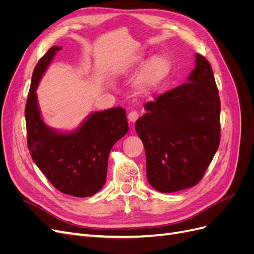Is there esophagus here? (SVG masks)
<instances>
[{
  "mask_svg": "<svg viewBox=\"0 0 254 254\" xmlns=\"http://www.w3.org/2000/svg\"><path fill=\"white\" fill-rule=\"evenodd\" d=\"M137 119H139V112L135 111V110L129 112V114H128V120H129V122L134 123Z\"/></svg>",
  "mask_w": 254,
  "mask_h": 254,
  "instance_id": "34e87169",
  "label": "esophagus"
}]
</instances>
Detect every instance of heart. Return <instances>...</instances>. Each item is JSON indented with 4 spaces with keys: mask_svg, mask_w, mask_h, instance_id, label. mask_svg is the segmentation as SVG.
Listing matches in <instances>:
<instances>
[{
    "mask_svg": "<svg viewBox=\"0 0 254 254\" xmlns=\"http://www.w3.org/2000/svg\"><path fill=\"white\" fill-rule=\"evenodd\" d=\"M144 54H136L126 60L123 64L122 71H127L130 68L139 66L144 63ZM172 61L170 57L164 54H158V55L149 58L146 64L141 68V71L135 79L136 89L141 93H150L157 90L172 72Z\"/></svg>",
    "mask_w": 254,
    "mask_h": 254,
    "instance_id": "heart-1",
    "label": "heart"
}]
</instances>
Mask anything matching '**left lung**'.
Returning <instances> with one entry per match:
<instances>
[{"mask_svg": "<svg viewBox=\"0 0 254 254\" xmlns=\"http://www.w3.org/2000/svg\"><path fill=\"white\" fill-rule=\"evenodd\" d=\"M189 82L144 106L135 123L144 144L146 175L162 193L186 190L201 180L220 142V99L209 61L196 54Z\"/></svg>", "mask_w": 254, "mask_h": 254, "instance_id": "1", "label": "left lung"}]
</instances>
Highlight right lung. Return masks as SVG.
I'll list each match as a JSON object with an SVG mask.
<instances>
[{"label":"right lung","mask_w":254,"mask_h":254,"mask_svg":"<svg viewBox=\"0 0 254 254\" xmlns=\"http://www.w3.org/2000/svg\"><path fill=\"white\" fill-rule=\"evenodd\" d=\"M60 47H53L38 61L25 106L27 147L34 162L61 193L74 197L96 194L106 182L112 146L128 132L122 107L91 113L73 132L61 133L42 121L36 89Z\"/></svg>","instance_id":"right-lung-1"}]
</instances>
